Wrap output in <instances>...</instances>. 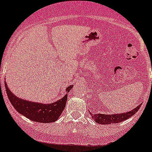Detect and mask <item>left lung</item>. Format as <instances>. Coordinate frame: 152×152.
Returning <instances> with one entry per match:
<instances>
[{"label":"left lung","mask_w":152,"mask_h":152,"mask_svg":"<svg viewBox=\"0 0 152 152\" xmlns=\"http://www.w3.org/2000/svg\"><path fill=\"white\" fill-rule=\"evenodd\" d=\"M141 104L139 105L137 107L131 111L126 113H121V114H114V115H104V114H93L90 113L92 118L94 119V121L98 124H114V123H119L121 121H125L126 119L129 118L132 115L136 114L138 112L139 109L140 108Z\"/></svg>","instance_id":"left-lung-1"}]
</instances>
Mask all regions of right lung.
I'll return each mask as SVG.
<instances>
[{
	"mask_svg": "<svg viewBox=\"0 0 152 152\" xmlns=\"http://www.w3.org/2000/svg\"><path fill=\"white\" fill-rule=\"evenodd\" d=\"M73 86H70L66 88V94L61 100L49 104H43L28 101L16 97L10 91L5 83L6 92L8 98L17 112L31 121L40 123H52L58 120L64 110L67 100V94Z\"/></svg>",
	"mask_w": 152,
	"mask_h": 152,
	"instance_id": "add662e5",
	"label": "right lung"
}]
</instances>
